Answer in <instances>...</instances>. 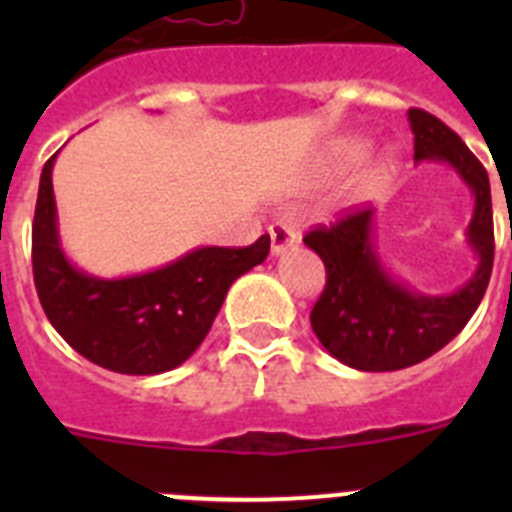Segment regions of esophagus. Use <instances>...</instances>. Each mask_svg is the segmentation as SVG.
<instances>
[{
  "instance_id": "34e87169",
  "label": "esophagus",
  "mask_w": 512,
  "mask_h": 512,
  "mask_svg": "<svg viewBox=\"0 0 512 512\" xmlns=\"http://www.w3.org/2000/svg\"><path fill=\"white\" fill-rule=\"evenodd\" d=\"M269 238H271V256H282V253H287L289 248L297 246V241H300L297 230L287 223L271 225Z\"/></svg>"
}]
</instances>
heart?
Wrapping results in <instances>:
<instances>
[{"mask_svg":"<svg viewBox=\"0 0 512 512\" xmlns=\"http://www.w3.org/2000/svg\"><path fill=\"white\" fill-rule=\"evenodd\" d=\"M356 151H359V146H356V143H348V146L346 148H343V156H346V158H351V156H356Z\"/></svg>","mask_w":512,"mask_h":512,"instance_id":"heart-1","label":"heart"}]
</instances>
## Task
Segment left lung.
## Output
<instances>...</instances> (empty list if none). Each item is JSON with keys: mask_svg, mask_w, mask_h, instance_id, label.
Listing matches in <instances>:
<instances>
[{"mask_svg": "<svg viewBox=\"0 0 512 512\" xmlns=\"http://www.w3.org/2000/svg\"><path fill=\"white\" fill-rule=\"evenodd\" d=\"M415 164L451 166L474 197L467 243L477 256L472 277L449 295H423L397 279L377 248L374 207L348 212L330 228L305 235L325 264L323 295L310 312L318 341L359 372H397L441 351L469 323L490 284L495 235L485 166L464 140L425 110H408Z\"/></svg>", "mask_w": 512, "mask_h": 512, "instance_id": "1", "label": "left lung"}]
</instances>
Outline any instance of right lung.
<instances>
[{
	"label": "right lung",
	"instance_id": "obj_1",
	"mask_svg": "<svg viewBox=\"0 0 512 512\" xmlns=\"http://www.w3.org/2000/svg\"><path fill=\"white\" fill-rule=\"evenodd\" d=\"M56 156L40 174L33 220V277L45 315L63 341L102 369L133 377L171 372L205 341L230 284L264 264L269 235L246 248H192L143 274L94 277L61 246L53 194Z\"/></svg>",
	"mask_w": 512,
	"mask_h": 512
}]
</instances>
